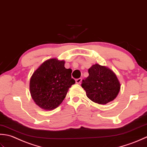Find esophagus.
<instances>
[{"mask_svg": "<svg viewBox=\"0 0 147 147\" xmlns=\"http://www.w3.org/2000/svg\"><path fill=\"white\" fill-rule=\"evenodd\" d=\"M81 81H82L81 78H79V79H77L76 80V82L77 84H80V82H81Z\"/></svg>", "mask_w": 147, "mask_h": 147, "instance_id": "34e87169", "label": "esophagus"}]
</instances>
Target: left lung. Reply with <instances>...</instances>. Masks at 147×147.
<instances>
[{
  "label": "left lung",
  "mask_w": 147,
  "mask_h": 147,
  "mask_svg": "<svg viewBox=\"0 0 147 147\" xmlns=\"http://www.w3.org/2000/svg\"><path fill=\"white\" fill-rule=\"evenodd\" d=\"M89 76L82 80V87L94 102L105 105L114 100L121 88L117 77L104 66L95 64L88 70Z\"/></svg>",
  "instance_id": "obj_1"
}]
</instances>
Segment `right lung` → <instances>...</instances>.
Here are the masks:
<instances>
[{
  "instance_id": "obj_1",
  "label": "right lung",
  "mask_w": 147,
  "mask_h": 147,
  "mask_svg": "<svg viewBox=\"0 0 147 147\" xmlns=\"http://www.w3.org/2000/svg\"><path fill=\"white\" fill-rule=\"evenodd\" d=\"M71 70L65 67V61L52 58L42 64L30 81V90L33 100L44 110L56 109L66 97L76 81L71 76Z\"/></svg>"
}]
</instances>
